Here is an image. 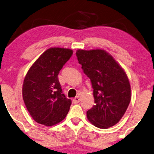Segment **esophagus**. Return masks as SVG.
Returning a JSON list of instances; mask_svg holds the SVG:
<instances>
[{"label": "esophagus", "mask_w": 154, "mask_h": 154, "mask_svg": "<svg viewBox=\"0 0 154 154\" xmlns=\"http://www.w3.org/2000/svg\"><path fill=\"white\" fill-rule=\"evenodd\" d=\"M79 101H80V98H79V96H76V97L73 99V103H78Z\"/></svg>", "instance_id": "esophagus-1"}]
</instances>
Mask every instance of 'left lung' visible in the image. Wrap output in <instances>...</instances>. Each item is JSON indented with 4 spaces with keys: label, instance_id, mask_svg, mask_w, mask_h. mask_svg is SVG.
Here are the masks:
<instances>
[{
    "label": "left lung",
    "instance_id": "8db88e82",
    "mask_svg": "<svg viewBox=\"0 0 154 154\" xmlns=\"http://www.w3.org/2000/svg\"><path fill=\"white\" fill-rule=\"evenodd\" d=\"M76 56L91 82L94 104L87 112L89 121L107 129L121 120L131 100V87L122 67L103 49H78Z\"/></svg>",
    "mask_w": 154,
    "mask_h": 154
}]
</instances>
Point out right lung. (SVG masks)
<instances>
[{"mask_svg": "<svg viewBox=\"0 0 154 154\" xmlns=\"http://www.w3.org/2000/svg\"><path fill=\"white\" fill-rule=\"evenodd\" d=\"M69 48H50L29 69L22 85L26 109L38 123L53 126L64 120L72 103L63 94L58 75L72 55Z\"/></svg>", "mask_w": 154, "mask_h": 154, "instance_id": "obj_1", "label": "right lung"}]
</instances>
